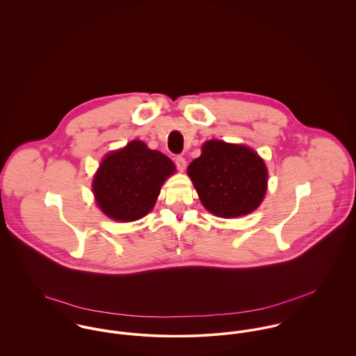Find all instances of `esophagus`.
Listing matches in <instances>:
<instances>
[{
  "label": "esophagus",
  "instance_id": "obj_1",
  "mask_svg": "<svg viewBox=\"0 0 356 356\" xmlns=\"http://www.w3.org/2000/svg\"><path fill=\"white\" fill-rule=\"evenodd\" d=\"M175 165L179 171H184L186 168V160L182 156H177L175 157Z\"/></svg>",
  "mask_w": 356,
  "mask_h": 356
}]
</instances>
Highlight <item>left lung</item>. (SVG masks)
<instances>
[{
	"label": "left lung",
	"instance_id": "8db88e82",
	"mask_svg": "<svg viewBox=\"0 0 356 356\" xmlns=\"http://www.w3.org/2000/svg\"><path fill=\"white\" fill-rule=\"evenodd\" d=\"M202 151L189 164L188 174L204 207L222 218L256 209L267 186V170L257 153L218 140L205 143Z\"/></svg>",
	"mask_w": 356,
	"mask_h": 356
}]
</instances>
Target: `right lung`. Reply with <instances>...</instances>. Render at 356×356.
I'll return each instance as SVG.
<instances>
[{"label": "right lung", "instance_id": "right-lung-1", "mask_svg": "<svg viewBox=\"0 0 356 356\" xmlns=\"http://www.w3.org/2000/svg\"><path fill=\"white\" fill-rule=\"evenodd\" d=\"M174 171L175 165L165 154L136 140L102 160L93 193L106 216L133 222L152 209L163 182Z\"/></svg>", "mask_w": 356, "mask_h": 356}]
</instances>
